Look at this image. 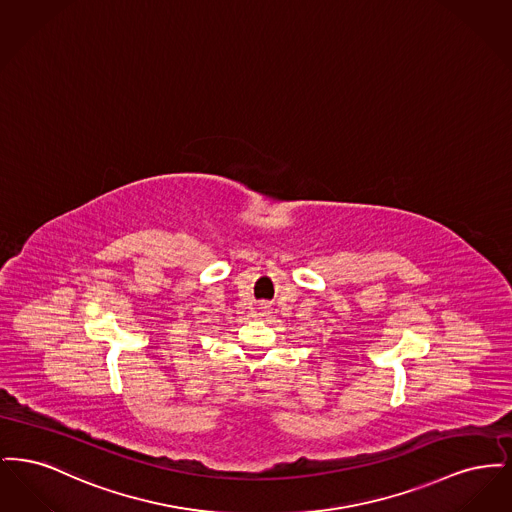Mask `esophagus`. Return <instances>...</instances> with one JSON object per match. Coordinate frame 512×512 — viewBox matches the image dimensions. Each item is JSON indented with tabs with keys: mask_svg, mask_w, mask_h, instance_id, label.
I'll return each instance as SVG.
<instances>
[{
	"mask_svg": "<svg viewBox=\"0 0 512 512\" xmlns=\"http://www.w3.org/2000/svg\"><path fill=\"white\" fill-rule=\"evenodd\" d=\"M270 315V305L268 303H261L259 307H257V317L265 318Z\"/></svg>",
	"mask_w": 512,
	"mask_h": 512,
	"instance_id": "esophagus-1",
	"label": "esophagus"
}]
</instances>
